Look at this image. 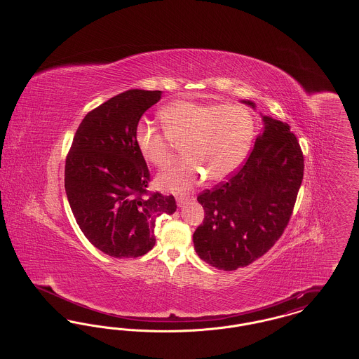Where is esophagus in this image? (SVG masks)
<instances>
[{
  "label": "esophagus",
  "instance_id": "1",
  "mask_svg": "<svg viewBox=\"0 0 359 359\" xmlns=\"http://www.w3.org/2000/svg\"><path fill=\"white\" fill-rule=\"evenodd\" d=\"M176 202H177L179 207H184L189 202V198L184 196V195H177L176 196Z\"/></svg>",
  "mask_w": 359,
  "mask_h": 359
}]
</instances>
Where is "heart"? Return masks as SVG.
Here are the masks:
<instances>
[{
	"label": "heart",
	"mask_w": 359,
	"mask_h": 359,
	"mask_svg": "<svg viewBox=\"0 0 359 359\" xmlns=\"http://www.w3.org/2000/svg\"><path fill=\"white\" fill-rule=\"evenodd\" d=\"M165 123L161 132L152 123L140 122L136 144L142 157L157 168H167L176 158L172 141L182 144L186 160L160 175V187L184 191L207 175L219 182L237 171L253 140V118L238 104H208L176 101L160 111Z\"/></svg>",
	"instance_id": "heart-1"
}]
</instances>
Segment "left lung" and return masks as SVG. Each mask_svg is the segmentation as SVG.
<instances>
[{
    "mask_svg": "<svg viewBox=\"0 0 359 359\" xmlns=\"http://www.w3.org/2000/svg\"><path fill=\"white\" fill-rule=\"evenodd\" d=\"M256 110V103L241 100ZM262 133L243 167L226 183L205 189L198 202L205 221L194 246L207 264L222 271L243 268L281 237L302 186L304 157L290 125L264 116Z\"/></svg>",
    "mask_w": 359,
    "mask_h": 359,
    "instance_id": "1",
    "label": "left lung"
}]
</instances>
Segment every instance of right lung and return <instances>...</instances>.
<instances>
[{"instance_id":"obj_1","label":"right lung","mask_w":359,"mask_h":359,"mask_svg":"<svg viewBox=\"0 0 359 359\" xmlns=\"http://www.w3.org/2000/svg\"><path fill=\"white\" fill-rule=\"evenodd\" d=\"M161 94L121 93L90 111L72 140L65 171L69 207L86 238L107 256L147 255L156 242V218L176 211L172 195L144 196L149 171L135 137Z\"/></svg>"}]
</instances>
